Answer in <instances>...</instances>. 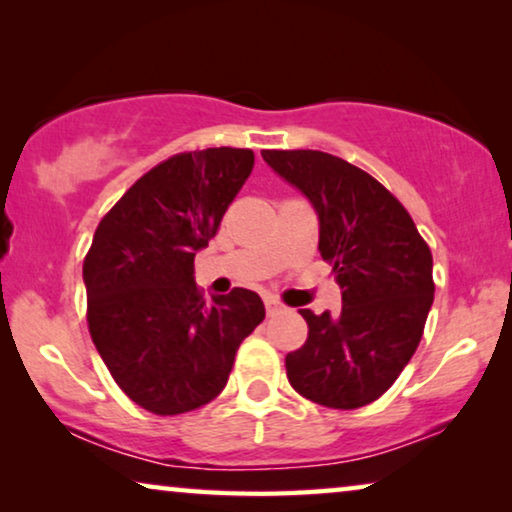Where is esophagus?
I'll list each match as a JSON object with an SVG mask.
<instances>
[{
    "label": "esophagus",
    "mask_w": 512,
    "mask_h": 512,
    "mask_svg": "<svg viewBox=\"0 0 512 512\" xmlns=\"http://www.w3.org/2000/svg\"><path fill=\"white\" fill-rule=\"evenodd\" d=\"M264 306H266V315H276L285 308L276 297H264Z\"/></svg>",
    "instance_id": "1"
}]
</instances>
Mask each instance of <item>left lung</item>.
<instances>
[{
	"mask_svg": "<svg viewBox=\"0 0 512 512\" xmlns=\"http://www.w3.org/2000/svg\"><path fill=\"white\" fill-rule=\"evenodd\" d=\"M311 201L320 255L341 287V313L299 311L308 338L285 357L290 385L327 408H359L390 390L410 362L434 304L431 250L376 178L320 150H262Z\"/></svg>",
	"mask_w": 512,
	"mask_h": 512,
	"instance_id": "8db88e82",
	"label": "left lung"
}]
</instances>
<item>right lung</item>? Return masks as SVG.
<instances>
[{
	"label": "right lung",
	"instance_id": "add662e5",
	"mask_svg": "<svg viewBox=\"0 0 512 512\" xmlns=\"http://www.w3.org/2000/svg\"><path fill=\"white\" fill-rule=\"evenodd\" d=\"M255 167L253 150L183 153L141 176L99 222L83 262L88 325L120 390L178 415L225 390L236 350L264 320L253 290L201 297L194 255Z\"/></svg>",
	"mask_w": 512,
	"mask_h": 512
}]
</instances>
